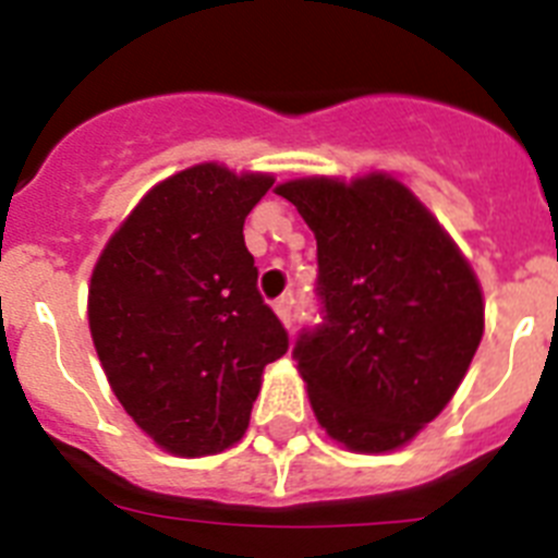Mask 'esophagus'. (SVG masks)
<instances>
[{"label":"esophagus","instance_id":"obj_1","mask_svg":"<svg viewBox=\"0 0 558 558\" xmlns=\"http://www.w3.org/2000/svg\"><path fill=\"white\" fill-rule=\"evenodd\" d=\"M274 310H276V315L282 318L284 327H290V324H293L295 313H293V299H290V295H282V299H276Z\"/></svg>","mask_w":558,"mask_h":558}]
</instances>
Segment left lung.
Returning <instances> with one entry per match:
<instances>
[{
	"instance_id": "obj_1",
	"label": "left lung",
	"mask_w": 558,
	"mask_h": 558,
	"mask_svg": "<svg viewBox=\"0 0 558 558\" xmlns=\"http://www.w3.org/2000/svg\"><path fill=\"white\" fill-rule=\"evenodd\" d=\"M276 192L318 243L322 324L293 347L318 425L354 452L408 445L445 411L483 338V293L425 204L386 172Z\"/></svg>"
}]
</instances>
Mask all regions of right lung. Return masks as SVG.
Here are the masks:
<instances>
[{
    "label": "right lung",
    "instance_id": "right-lung-1",
    "mask_svg": "<svg viewBox=\"0 0 558 558\" xmlns=\"http://www.w3.org/2000/svg\"><path fill=\"white\" fill-rule=\"evenodd\" d=\"M274 186L195 165L153 186L102 248L88 329L128 416L175 456H211L248 427L288 332L256 290L248 211Z\"/></svg>",
    "mask_w": 558,
    "mask_h": 558
}]
</instances>
